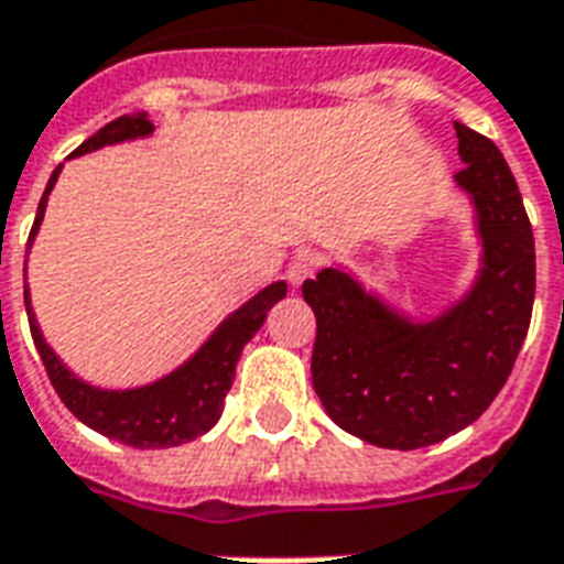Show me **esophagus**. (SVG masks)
<instances>
[{"mask_svg":"<svg viewBox=\"0 0 564 564\" xmlns=\"http://www.w3.org/2000/svg\"><path fill=\"white\" fill-rule=\"evenodd\" d=\"M319 265H322L319 253H316V251H299L290 260L286 278H290L292 286H299V283H304V281H307V278H313Z\"/></svg>","mask_w":564,"mask_h":564,"instance_id":"34e87169","label":"esophagus"}]
</instances>
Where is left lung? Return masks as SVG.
Segmentation results:
<instances>
[{
    "label": "left lung",
    "instance_id": "8db88e82",
    "mask_svg": "<svg viewBox=\"0 0 564 564\" xmlns=\"http://www.w3.org/2000/svg\"><path fill=\"white\" fill-rule=\"evenodd\" d=\"M455 183L479 213L485 269L467 299L411 325L339 269L304 281L316 313L313 387L339 429L384 449H420L479 420L530 330L535 239L514 174L491 139L455 123Z\"/></svg>",
    "mask_w": 564,
    "mask_h": 564
}]
</instances>
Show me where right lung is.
I'll return each instance as SVG.
<instances>
[{"mask_svg": "<svg viewBox=\"0 0 564 564\" xmlns=\"http://www.w3.org/2000/svg\"><path fill=\"white\" fill-rule=\"evenodd\" d=\"M150 129H153V123L144 115H139V118L120 115L118 120L106 123L100 132H94L91 139L82 141L79 148L73 150V156L102 148V144L148 135ZM58 171L62 167H55L53 177L46 183L29 239L37 234L43 209H46V195L53 192ZM283 295H286L283 281L257 292L245 307H239L230 319H225V325L206 339L204 349L197 351L188 364H183L177 372H171L156 384L139 387V390H97V387L79 381L73 372L64 369L62 360L55 358L53 349L46 346L29 304H25V313H29V328H32V339L43 367H46V376L53 381L55 393L62 397L64 405L73 411V416H79L82 423L91 425L94 432L115 437L120 444L135 446V449H165V446L188 444V441H195L213 429L215 420L221 416L230 384H234L236 364H239L245 343L260 330L269 311ZM25 299H29V292H25Z\"/></svg>", "mask_w": 564, "mask_h": 564, "instance_id": "right-lung-1", "label": "right lung"}]
</instances>
